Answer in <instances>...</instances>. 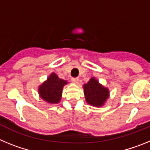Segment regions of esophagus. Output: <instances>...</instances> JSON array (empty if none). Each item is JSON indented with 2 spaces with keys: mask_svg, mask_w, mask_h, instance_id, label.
Instances as JSON below:
<instances>
[{
  "mask_svg": "<svg viewBox=\"0 0 150 150\" xmlns=\"http://www.w3.org/2000/svg\"><path fill=\"white\" fill-rule=\"evenodd\" d=\"M71 81L74 83H77L79 82V78L78 77H72L71 78Z\"/></svg>",
  "mask_w": 150,
  "mask_h": 150,
  "instance_id": "1",
  "label": "esophagus"
}]
</instances>
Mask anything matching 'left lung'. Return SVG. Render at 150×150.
I'll return each mask as SVG.
<instances>
[{
    "label": "left lung",
    "instance_id": "8db88e82",
    "mask_svg": "<svg viewBox=\"0 0 150 150\" xmlns=\"http://www.w3.org/2000/svg\"><path fill=\"white\" fill-rule=\"evenodd\" d=\"M83 88L86 100L91 105L100 107L108 98V89L99 84L95 78H91L83 86Z\"/></svg>",
    "mask_w": 150,
    "mask_h": 150
}]
</instances>
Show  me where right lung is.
<instances>
[{"label": "right lung", "instance_id": "right-lung-1", "mask_svg": "<svg viewBox=\"0 0 150 150\" xmlns=\"http://www.w3.org/2000/svg\"><path fill=\"white\" fill-rule=\"evenodd\" d=\"M67 83L65 80L59 79L56 74L52 73L47 80L40 86L39 94L46 101L57 104L62 98L63 86Z\"/></svg>", "mask_w": 150, "mask_h": 150}]
</instances>
